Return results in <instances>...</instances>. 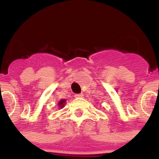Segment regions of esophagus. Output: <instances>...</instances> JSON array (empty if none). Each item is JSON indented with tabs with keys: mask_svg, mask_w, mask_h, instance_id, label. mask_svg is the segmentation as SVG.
Masks as SVG:
<instances>
[{
	"mask_svg": "<svg viewBox=\"0 0 159 159\" xmlns=\"http://www.w3.org/2000/svg\"><path fill=\"white\" fill-rule=\"evenodd\" d=\"M84 96V94L83 93H80V94H75V98H82Z\"/></svg>",
	"mask_w": 159,
	"mask_h": 159,
	"instance_id": "1",
	"label": "esophagus"
}]
</instances>
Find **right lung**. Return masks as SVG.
Masks as SVG:
<instances>
[{
	"mask_svg": "<svg viewBox=\"0 0 159 159\" xmlns=\"http://www.w3.org/2000/svg\"><path fill=\"white\" fill-rule=\"evenodd\" d=\"M65 99H62V100H60V102H59V106L60 107H64V104L65 103Z\"/></svg>",
	"mask_w": 159,
	"mask_h": 159,
	"instance_id": "right-lung-1",
	"label": "right lung"
}]
</instances>
